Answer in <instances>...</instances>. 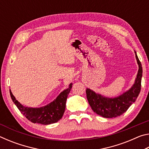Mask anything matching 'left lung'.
Masks as SVG:
<instances>
[{
	"label": "left lung",
	"mask_w": 149,
	"mask_h": 149,
	"mask_svg": "<svg viewBox=\"0 0 149 149\" xmlns=\"http://www.w3.org/2000/svg\"><path fill=\"white\" fill-rule=\"evenodd\" d=\"M135 54L139 70L134 84L129 89L116 97H108L87 88V99L93 112L96 114L106 118L120 116L135 102L141 88L143 68L135 51Z\"/></svg>",
	"instance_id": "1"
}]
</instances>
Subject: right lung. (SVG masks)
<instances>
[{"instance_id":"obj_1","label":"right lung","mask_w":149,"mask_h":149,"mask_svg":"<svg viewBox=\"0 0 149 149\" xmlns=\"http://www.w3.org/2000/svg\"><path fill=\"white\" fill-rule=\"evenodd\" d=\"M72 85L71 83L69 87L60 93L53 101L39 108L25 107L16 99L10 89V94L15 105L27 120L34 123L49 125L57 122L64 115L67 97L71 91Z\"/></svg>"}]
</instances>
